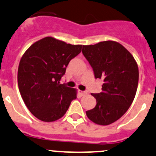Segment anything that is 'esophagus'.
<instances>
[{
  "label": "esophagus",
  "instance_id": "34e87169",
  "mask_svg": "<svg viewBox=\"0 0 156 156\" xmlns=\"http://www.w3.org/2000/svg\"><path fill=\"white\" fill-rule=\"evenodd\" d=\"M78 93L81 94V96H85V95H87V92L86 91H82V90H78Z\"/></svg>",
  "mask_w": 156,
  "mask_h": 156
}]
</instances>
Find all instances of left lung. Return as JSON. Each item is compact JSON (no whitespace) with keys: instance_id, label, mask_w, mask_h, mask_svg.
<instances>
[{"instance_id":"8db88e82","label":"left lung","mask_w":156,"mask_h":156,"mask_svg":"<svg viewBox=\"0 0 156 156\" xmlns=\"http://www.w3.org/2000/svg\"><path fill=\"white\" fill-rule=\"evenodd\" d=\"M82 53L95 78L104 81L101 93H91L96 105L86 114L98 125H110L122 117L133 101L138 84L137 64L130 52L114 41L83 45Z\"/></svg>"}]
</instances>
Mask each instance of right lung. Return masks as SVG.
Masks as SVG:
<instances>
[{"label":"right lung","mask_w":156,"mask_h":156,"mask_svg":"<svg viewBox=\"0 0 156 156\" xmlns=\"http://www.w3.org/2000/svg\"><path fill=\"white\" fill-rule=\"evenodd\" d=\"M81 48L48 37L33 44L23 55L18 69L19 89L37 119L44 122L60 119L77 98L76 90L60 84V81Z\"/></svg>","instance_id":"obj_1"}]
</instances>
